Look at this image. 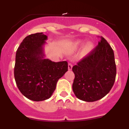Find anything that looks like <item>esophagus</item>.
<instances>
[{
    "label": "esophagus",
    "instance_id": "1",
    "mask_svg": "<svg viewBox=\"0 0 129 129\" xmlns=\"http://www.w3.org/2000/svg\"><path fill=\"white\" fill-rule=\"evenodd\" d=\"M72 67L73 65L72 64V63L69 62V63H68V70H71L72 69Z\"/></svg>",
    "mask_w": 129,
    "mask_h": 129
}]
</instances>
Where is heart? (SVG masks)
Here are the masks:
<instances>
[{
	"label": "heart",
	"instance_id": "1",
	"mask_svg": "<svg viewBox=\"0 0 129 129\" xmlns=\"http://www.w3.org/2000/svg\"><path fill=\"white\" fill-rule=\"evenodd\" d=\"M84 44H85V41H81V40H77V41H76L72 43V46L74 48H77L83 46ZM91 47H92V46H91L90 44H88L87 46H86V48L88 50H89L90 48H91Z\"/></svg>",
	"mask_w": 129,
	"mask_h": 129
}]
</instances>
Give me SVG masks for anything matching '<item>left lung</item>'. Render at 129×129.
<instances>
[{"mask_svg":"<svg viewBox=\"0 0 129 129\" xmlns=\"http://www.w3.org/2000/svg\"><path fill=\"white\" fill-rule=\"evenodd\" d=\"M100 39L94 50L72 68L75 74L73 91L82 101L93 102L103 98L116 79L114 51L103 37Z\"/></svg>","mask_w":129,"mask_h":129,"instance_id":"obj_1","label":"left lung"}]
</instances>
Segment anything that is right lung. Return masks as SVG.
Masks as SVG:
<instances>
[{
    "label": "right lung",
    "instance_id": "1",
    "mask_svg": "<svg viewBox=\"0 0 129 129\" xmlns=\"http://www.w3.org/2000/svg\"><path fill=\"white\" fill-rule=\"evenodd\" d=\"M48 37L43 33L25 37L15 56L14 76L20 92L34 101L49 99L59 79L68 71L67 61L53 62L45 59L44 46Z\"/></svg>",
    "mask_w": 129,
    "mask_h": 129
}]
</instances>
